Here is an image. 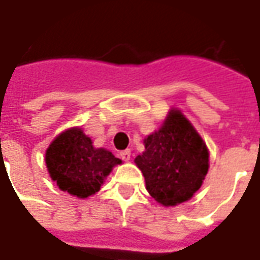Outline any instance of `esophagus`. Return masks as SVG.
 Returning <instances> with one entry per match:
<instances>
[{"label":"esophagus","mask_w":260,"mask_h":260,"mask_svg":"<svg viewBox=\"0 0 260 260\" xmlns=\"http://www.w3.org/2000/svg\"><path fill=\"white\" fill-rule=\"evenodd\" d=\"M119 157L122 158L124 161H129V160H131V150H129V149H126V150H122V152L119 153Z\"/></svg>","instance_id":"esophagus-1"}]
</instances>
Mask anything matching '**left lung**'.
I'll return each instance as SVG.
<instances>
[{
  "mask_svg": "<svg viewBox=\"0 0 260 260\" xmlns=\"http://www.w3.org/2000/svg\"><path fill=\"white\" fill-rule=\"evenodd\" d=\"M146 189L163 206L191 199L209 170V150L180 110H171L163 126L145 139V152L135 158Z\"/></svg>",
  "mask_w": 260,
  "mask_h": 260,
  "instance_id": "1",
  "label": "left lung"
}]
</instances>
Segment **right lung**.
Returning <instances> with one entry per match:
<instances>
[{
    "label": "right lung",
    "mask_w": 260,
    "mask_h": 260,
    "mask_svg": "<svg viewBox=\"0 0 260 260\" xmlns=\"http://www.w3.org/2000/svg\"><path fill=\"white\" fill-rule=\"evenodd\" d=\"M121 163L111 152L93 147L91 139L80 128L59 134L46 152L51 180L61 191L82 199L100 191L113 167Z\"/></svg>",
    "instance_id": "add662e5"
}]
</instances>
